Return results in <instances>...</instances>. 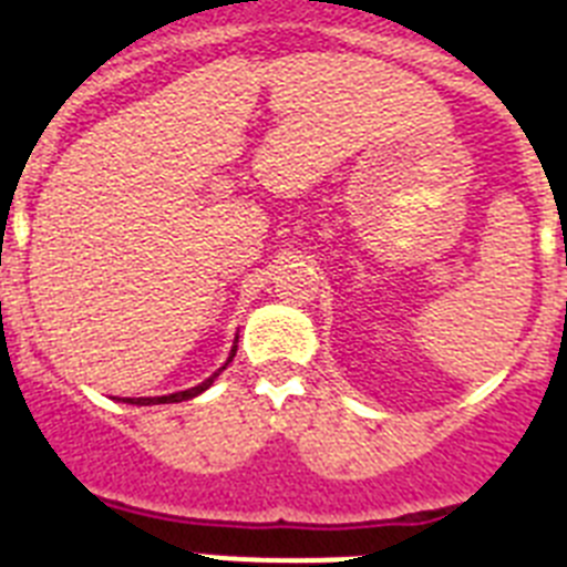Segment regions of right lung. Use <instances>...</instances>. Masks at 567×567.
Segmentation results:
<instances>
[{"label": "right lung", "mask_w": 567, "mask_h": 567, "mask_svg": "<svg viewBox=\"0 0 567 567\" xmlns=\"http://www.w3.org/2000/svg\"><path fill=\"white\" fill-rule=\"evenodd\" d=\"M229 358H235V349H233V354H229ZM215 378H218V372H215L213 378L204 380L202 385H193V389H187V392H175V394H167V398H127V400H124V403H133V405H150V403H182V400H189V398H195V394L207 392L209 385H213V380H215Z\"/></svg>", "instance_id": "1"}]
</instances>
